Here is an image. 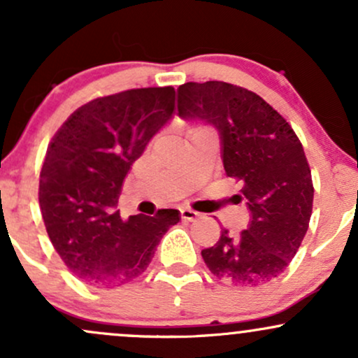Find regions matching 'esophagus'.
I'll list each match as a JSON object with an SVG mask.
<instances>
[{
  "label": "esophagus",
  "instance_id": "obj_1",
  "mask_svg": "<svg viewBox=\"0 0 358 358\" xmlns=\"http://www.w3.org/2000/svg\"><path fill=\"white\" fill-rule=\"evenodd\" d=\"M180 213H182V219H183V220H188V222L195 220L196 217L200 215L199 212L192 210V208H187V207H182V208H180Z\"/></svg>",
  "mask_w": 358,
  "mask_h": 358
}]
</instances>
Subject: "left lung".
I'll return each mask as SVG.
<instances>
[{
  "label": "left lung",
  "instance_id": "1",
  "mask_svg": "<svg viewBox=\"0 0 358 358\" xmlns=\"http://www.w3.org/2000/svg\"><path fill=\"white\" fill-rule=\"evenodd\" d=\"M178 116L219 131L227 176L242 180L250 210L239 237L222 229L203 249L207 268L236 286H262L287 268L301 245L313 208V183L301 143L286 119L262 97L227 82H187L178 89Z\"/></svg>",
  "mask_w": 358,
  "mask_h": 358
}]
</instances>
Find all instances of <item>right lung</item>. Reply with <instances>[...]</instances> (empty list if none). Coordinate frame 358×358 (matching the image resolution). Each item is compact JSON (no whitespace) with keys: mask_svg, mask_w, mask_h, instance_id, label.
<instances>
[{"mask_svg":"<svg viewBox=\"0 0 358 358\" xmlns=\"http://www.w3.org/2000/svg\"><path fill=\"white\" fill-rule=\"evenodd\" d=\"M175 113L173 87L131 89L79 108L57 131L40 173V208L62 261L96 287L143 274L180 212L122 220L117 200L131 165Z\"/></svg>","mask_w":358,"mask_h":358,"instance_id":"obj_1","label":"right lung"}]
</instances>
